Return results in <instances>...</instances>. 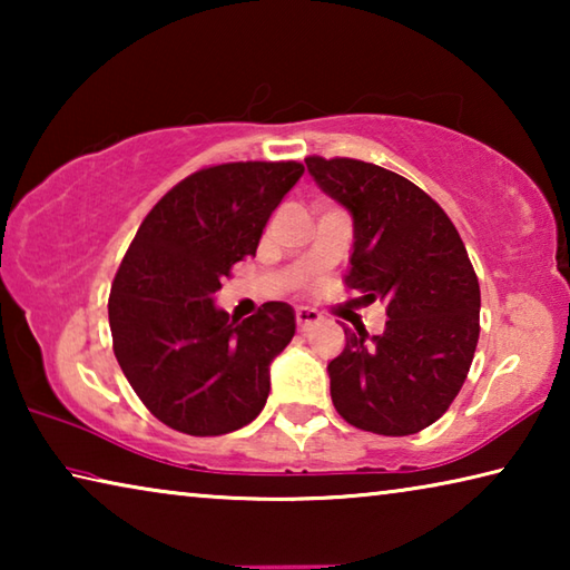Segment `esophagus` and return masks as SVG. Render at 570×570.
Wrapping results in <instances>:
<instances>
[{"label":"esophagus","mask_w":570,"mask_h":570,"mask_svg":"<svg viewBox=\"0 0 570 570\" xmlns=\"http://www.w3.org/2000/svg\"><path fill=\"white\" fill-rule=\"evenodd\" d=\"M322 322V314L314 312V308H296V326L298 332H308L314 330L316 324Z\"/></svg>","instance_id":"1"}]
</instances>
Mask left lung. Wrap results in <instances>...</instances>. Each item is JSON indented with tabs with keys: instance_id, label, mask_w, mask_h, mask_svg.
Segmentation results:
<instances>
[{
	"instance_id": "1",
	"label": "left lung",
	"mask_w": 570,
	"mask_h": 570,
	"mask_svg": "<svg viewBox=\"0 0 570 570\" xmlns=\"http://www.w3.org/2000/svg\"><path fill=\"white\" fill-rule=\"evenodd\" d=\"M314 180L350 208L354 254L344 284L356 306L380 302V336L344 330L330 362L332 402L364 432L414 435L448 412L480 336V284L458 228L420 186L356 158L308 156Z\"/></svg>"
}]
</instances>
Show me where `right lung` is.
Masks as SVG:
<instances>
[{
    "label": "right lung",
    "instance_id": "obj_1",
    "mask_svg": "<svg viewBox=\"0 0 570 570\" xmlns=\"http://www.w3.org/2000/svg\"><path fill=\"white\" fill-rule=\"evenodd\" d=\"M296 160L208 166L163 196L112 278V352L150 414L193 438L226 435L264 410L268 364L294 336V308L266 302L228 322L214 294L256 256L274 208L302 178Z\"/></svg>",
    "mask_w": 570,
    "mask_h": 570
}]
</instances>
